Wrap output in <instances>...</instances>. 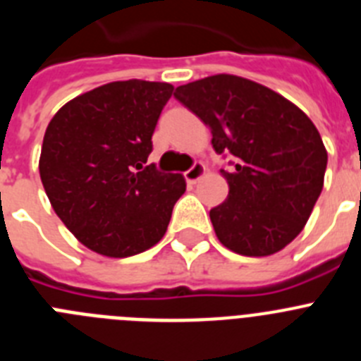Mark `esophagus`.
<instances>
[{"label": "esophagus", "mask_w": 361, "mask_h": 361, "mask_svg": "<svg viewBox=\"0 0 361 361\" xmlns=\"http://www.w3.org/2000/svg\"><path fill=\"white\" fill-rule=\"evenodd\" d=\"M204 171H206V168H204L202 162H195V164L191 166L190 170L184 173V178H186L188 184H195L197 180H199L200 177L204 175Z\"/></svg>", "instance_id": "1"}]
</instances>
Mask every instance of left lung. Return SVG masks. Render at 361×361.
<instances>
[{
  "label": "left lung",
  "instance_id": "1",
  "mask_svg": "<svg viewBox=\"0 0 361 361\" xmlns=\"http://www.w3.org/2000/svg\"><path fill=\"white\" fill-rule=\"evenodd\" d=\"M175 99L212 130L229 193L209 212L216 237L245 257L295 240L324 188L327 152L317 126L267 86L219 73L175 88Z\"/></svg>",
  "mask_w": 361,
  "mask_h": 361
}]
</instances>
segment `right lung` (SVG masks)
Here are the masks:
<instances>
[{
  "mask_svg": "<svg viewBox=\"0 0 361 361\" xmlns=\"http://www.w3.org/2000/svg\"><path fill=\"white\" fill-rule=\"evenodd\" d=\"M168 82L116 81L72 99L44 132L39 175L54 212L88 250L124 258L164 237L186 180L148 164Z\"/></svg>",
  "mask_w": 361,
  "mask_h": 361,
  "instance_id": "add662e5",
  "label": "right lung"
}]
</instances>
